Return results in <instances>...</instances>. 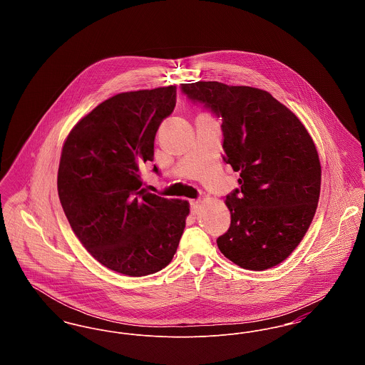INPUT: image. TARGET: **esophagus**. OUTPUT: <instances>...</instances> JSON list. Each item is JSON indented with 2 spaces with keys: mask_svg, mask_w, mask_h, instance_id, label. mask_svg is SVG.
<instances>
[{
  "mask_svg": "<svg viewBox=\"0 0 365 365\" xmlns=\"http://www.w3.org/2000/svg\"><path fill=\"white\" fill-rule=\"evenodd\" d=\"M191 213L197 215L198 209H200V201L198 200H191L190 201Z\"/></svg>",
  "mask_w": 365,
  "mask_h": 365,
  "instance_id": "1",
  "label": "esophagus"
}]
</instances>
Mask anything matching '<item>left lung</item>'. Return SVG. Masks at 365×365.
<instances>
[{
    "instance_id": "1",
    "label": "left lung",
    "mask_w": 365,
    "mask_h": 365,
    "mask_svg": "<svg viewBox=\"0 0 365 365\" xmlns=\"http://www.w3.org/2000/svg\"><path fill=\"white\" fill-rule=\"evenodd\" d=\"M194 103L222 116L225 161L240 173L227 195L231 225L217 238L228 260L264 271L286 260L317 208L322 167L309 133L268 91L220 82L182 83Z\"/></svg>"
}]
</instances>
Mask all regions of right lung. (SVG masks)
<instances>
[{
	"label": "right lung",
	"mask_w": 365,
	"mask_h": 365,
	"mask_svg": "<svg viewBox=\"0 0 365 365\" xmlns=\"http://www.w3.org/2000/svg\"><path fill=\"white\" fill-rule=\"evenodd\" d=\"M175 104L176 86L116 94L63 145L57 190L71 228L96 260L123 275L167 267L190 213L187 201L140 189L139 168L153 161L157 130Z\"/></svg>",
	"instance_id": "add662e5"
}]
</instances>
